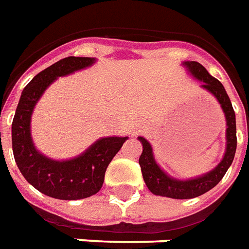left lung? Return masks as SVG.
<instances>
[{
    "label": "left lung",
    "mask_w": 249,
    "mask_h": 249,
    "mask_svg": "<svg viewBox=\"0 0 249 249\" xmlns=\"http://www.w3.org/2000/svg\"><path fill=\"white\" fill-rule=\"evenodd\" d=\"M189 73L202 82L200 87L211 92L216 97L218 104L221 105L222 112L226 118V150L224 158L213 170L198 178L189 180H178L168 176L164 171L158 166L154 159L152 145L146 139L139 136L137 139L142 144V153L139 158V164L141 167L142 178L145 184L153 194L160 196H168L174 199H190L199 196L221 181L224 175L230 166L235 156L236 150V124L235 113L232 109L231 101L229 99L222 83L206 71L203 65L196 61H184L182 63Z\"/></svg>",
    "instance_id": "8db88e82"
}]
</instances>
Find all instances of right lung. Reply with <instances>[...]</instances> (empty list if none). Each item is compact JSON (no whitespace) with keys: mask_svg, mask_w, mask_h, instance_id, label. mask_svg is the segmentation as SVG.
Masks as SVG:
<instances>
[{"mask_svg":"<svg viewBox=\"0 0 249 249\" xmlns=\"http://www.w3.org/2000/svg\"><path fill=\"white\" fill-rule=\"evenodd\" d=\"M93 57L69 56L39 71L21 92L13 126V153L21 175L38 192L55 199L77 200L96 194L105 171L122 148L127 136L101 137L82 154L68 160H55L36 149L31 136V117L37 101L51 83L63 75L85 69Z\"/></svg>","mask_w":249,"mask_h":249,"instance_id":"add662e5","label":"right lung"}]
</instances>
